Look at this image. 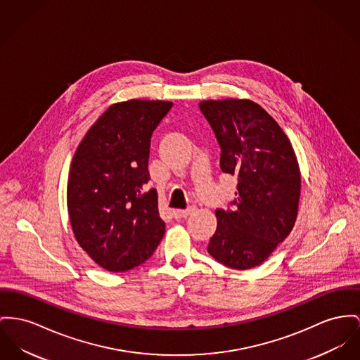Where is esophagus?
Returning <instances> with one entry per match:
<instances>
[{"label": "esophagus", "instance_id": "34e87169", "mask_svg": "<svg viewBox=\"0 0 360 360\" xmlns=\"http://www.w3.org/2000/svg\"><path fill=\"white\" fill-rule=\"evenodd\" d=\"M193 210H195L193 206H190V207H187L184 210L174 209V210H172V216L174 217V218H186V217L190 216Z\"/></svg>", "mask_w": 360, "mask_h": 360}]
</instances>
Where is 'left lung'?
I'll list each match as a JSON object with an SVG mask.
<instances>
[{"instance_id":"1","label":"left lung","mask_w":360,"mask_h":360,"mask_svg":"<svg viewBox=\"0 0 360 360\" xmlns=\"http://www.w3.org/2000/svg\"><path fill=\"white\" fill-rule=\"evenodd\" d=\"M199 109L221 147V170L239 180L233 209L216 210L207 251L231 269L259 266L290 233L297 216L302 180L293 147L252 101H202Z\"/></svg>"}]
</instances>
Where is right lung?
I'll list each match as a JSON object with an SVG mask.
<instances>
[{"mask_svg": "<svg viewBox=\"0 0 360 360\" xmlns=\"http://www.w3.org/2000/svg\"><path fill=\"white\" fill-rule=\"evenodd\" d=\"M172 106L142 99L115 103L75 151L67 188L73 235L108 271L143 264L164 238L157 191H144V184L151 135Z\"/></svg>", "mask_w": 360, "mask_h": 360, "instance_id": "right-lung-1", "label": "right lung"}]
</instances>
